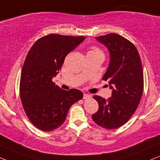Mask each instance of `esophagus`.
Returning <instances> with one entry per match:
<instances>
[{
	"label": "esophagus",
	"instance_id": "esophagus-1",
	"mask_svg": "<svg viewBox=\"0 0 160 160\" xmlns=\"http://www.w3.org/2000/svg\"><path fill=\"white\" fill-rule=\"evenodd\" d=\"M83 98L85 100L87 99H90L91 98V95H89V94H84V96H83Z\"/></svg>",
	"mask_w": 160,
	"mask_h": 160
}]
</instances>
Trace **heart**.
<instances>
[{
	"label": "heart",
	"instance_id": "obj_1",
	"mask_svg": "<svg viewBox=\"0 0 160 160\" xmlns=\"http://www.w3.org/2000/svg\"><path fill=\"white\" fill-rule=\"evenodd\" d=\"M102 54V52L100 51V50L97 47H92V49H90L88 52H87V54Z\"/></svg>",
	"mask_w": 160,
	"mask_h": 160
}]
</instances>
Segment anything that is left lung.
<instances>
[{
    "mask_svg": "<svg viewBox=\"0 0 160 160\" xmlns=\"http://www.w3.org/2000/svg\"><path fill=\"white\" fill-rule=\"evenodd\" d=\"M108 50L110 62L102 80L108 81L112 89L108 100L98 95L99 109L92 116L98 125L117 129L123 125L135 113L143 92V73L136 47L120 35L110 33L95 37Z\"/></svg>",
    "mask_w": 160,
    "mask_h": 160,
    "instance_id": "8db88e82",
    "label": "left lung"
}]
</instances>
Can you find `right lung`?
<instances>
[{"label": "right lung", "instance_id": "right-lung-1", "mask_svg": "<svg viewBox=\"0 0 160 160\" xmlns=\"http://www.w3.org/2000/svg\"><path fill=\"white\" fill-rule=\"evenodd\" d=\"M86 37L49 34L37 40L28 52L22 69L19 93L24 110L34 126L44 132L58 128L82 92L64 90L52 78L59 73L65 57Z\"/></svg>", "mask_w": 160, "mask_h": 160}]
</instances>
